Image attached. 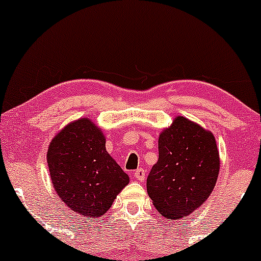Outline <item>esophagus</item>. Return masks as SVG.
Returning <instances> with one entry per match:
<instances>
[{
	"instance_id": "esophagus-1",
	"label": "esophagus",
	"mask_w": 261,
	"mask_h": 261,
	"mask_svg": "<svg viewBox=\"0 0 261 261\" xmlns=\"http://www.w3.org/2000/svg\"><path fill=\"white\" fill-rule=\"evenodd\" d=\"M134 177H135L136 179H139L140 182H144L146 178V172L144 168H139V170H136L135 173H134Z\"/></svg>"
}]
</instances>
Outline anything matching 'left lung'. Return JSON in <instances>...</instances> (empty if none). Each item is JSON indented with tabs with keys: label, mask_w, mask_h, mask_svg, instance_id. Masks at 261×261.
I'll use <instances>...</instances> for the list:
<instances>
[{
	"label": "left lung",
	"mask_w": 261,
	"mask_h": 261,
	"mask_svg": "<svg viewBox=\"0 0 261 261\" xmlns=\"http://www.w3.org/2000/svg\"><path fill=\"white\" fill-rule=\"evenodd\" d=\"M219 152L211 131L177 116L159 137V161L147 177V193L165 218L188 217L211 196L219 173Z\"/></svg>",
	"instance_id": "1"
}]
</instances>
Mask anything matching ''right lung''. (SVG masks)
<instances>
[{
  "label": "right lung",
  "instance_id": "right-lung-1",
  "mask_svg": "<svg viewBox=\"0 0 261 261\" xmlns=\"http://www.w3.org/2000/svg\"><path fill=\"white\" fill-rule=\"evenodd\" d=\"M47 162L59 198L87 219L107 213L130 181L105 148L101 128L88 117L70 122L53 137Z\"/></svg>",
  "mask_w": 261,
  "mask_h": 261
}]
</instances>
